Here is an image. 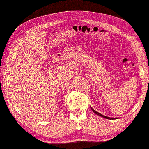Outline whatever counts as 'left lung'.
I'll return each instance as SVG.
<instances>
[{
  "label": "left lung",
  "instance_id": "1",
  "mask_svg": "<svg viewBox=\"0 0 149 149\" xmlns=\"http://www.w3.org/2000/svg\"><path fill=\"white\" fill-rule=\"evenodd\" d=\"M91 109H92V111H94V113H96V114H97V115H98V116H100L101 117H103V118H107V119H109V120H113V119H115L114 118H109V117H107V116H103V114H101V113H98V112H97V111H96L95 110H94V109H92V108L91 107Z\"/></svg>",
  "mask_w": 149,
  "mask_h": 149
}]
</instances>
